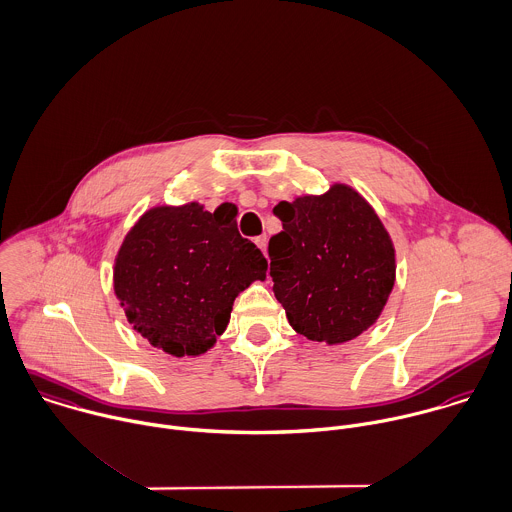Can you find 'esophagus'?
Returning <instances> with one entry per match:
<instances>
[{"label": "esophagus", "mask_w": 512, "mask_h": 512, "mask_svg": "<svg viewBox=\"0 0 512 512\" xmlns=\"http://www.w3.org/2000/svg\"><path fill=\"white\" fill-rule=\"evenodd\" d=\"M254 242H256V246H258V248H260V250H262V252L266 254V246H268V236H266V234H262V236H258V238L254 240Z\"/></svg>", "instance_id": "34e87169"}]
</instances>
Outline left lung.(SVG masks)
<instances>
[{
    "label": "left lung",
    "instance_id": "left-lung-1",
    "mask_svg": "<svg viewBox=\"0 0 512 512\" xmlns=\"http://www.w3.org/2000/svg\"><path fill=\"white\" fill-rule=\"evenodd\" d=\"M274 296L290 326L312 341L343 343L379 318L395 282V250L373 208L349 186L274 206Z\"/></svg>",
    "mask_w": 512,
    "mask_h": 512
}]
</instances>
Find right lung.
Instances as JSON below:
<instances>
[{
	"label": "right lung",
	"mask_w": 512,
	"mask_h": 512,
	"mask_svg": "<svg viewBox=\"0 0 512 512\" xmlns=\"http://www.w3.org/2000/svg\"><path fill=\"white\" fill-rule=\"evenodd\" d=\"M234 216L226 206H159L127 234L115 294L151 345L176 357L204 353L226 330L236 296L266 278L264 254L240 236Z\"/></svg>",
	"instance_id": "right-lung-1"
}]
</instances>
